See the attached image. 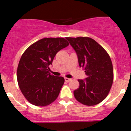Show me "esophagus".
<instances>
[{"mask_svg":"<svg viewBox=\"0 0 131 131\" xmlns=\"http://www.w3.org/2000/svg\"><path fill=\"white\" fill-rule=\"evenodd\" d=\"M64 79H65V81L67 82H69L70 81H71V79H69V78H64Z\"/></svg>","mask_w":131,"mask_h":131,"instance_id":"obj_1","label":"esophagus"}]
</instances>
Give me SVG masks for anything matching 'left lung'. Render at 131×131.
<instances>
[{
	"label": "left lung",
	"mask_w": 131,
	"mask_h": 131,
	"mask_svg": "<svg viewBox=\"0 0 131 131\" xmlns=\"http://www.w3.org/2000/svg\"><path fill=\"white\" fill-rule=\"evenodd\" d=\"M66 39L76 51L79 66L87 75L86 79L78 80L79 87L74 91V97L88 106L98 104L108 95L113 82L110 57L99 43L90 37Z\"/></svg>",
	"instance_id": "1"
}]
</instances>
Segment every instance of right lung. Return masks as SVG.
<instances>
[{
  "mask_svg": "<svg viewBox=\"0 0 131 131\" xmlns=\"http://www.w3.org/2000/svg\"><path fill=\"white\" fill-rule=\"evenodd\" d=\"M69 45L62 37H46L34 43L23 53L17 68V81L29 103L46 106L58 97L64 78L50 74L49 66L57 53Z\"/></svg>",
  "mask_w": 131,
  "mask_h": 131,
  "instance_id": "1",
  "label": "right lung"
}]
</instances>
